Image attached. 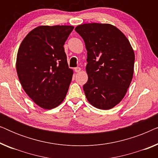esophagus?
Here are the masks:
<instances>
[{
    "instance_id": "34e87169",
    "label": "esophagus",
    "mask_w": 158,
    "mask_h": 158,
    "mask_svg": "<svg viewBox=\"0 0 158 158\" xmlns=\"http://www.w3.org/2000/svg\"><path fill=\"white\" fill-rule=\"evenodd\" d=\"M81 70V68H79V67H77V68H75V71L76 73H79Z\"/></svg>"
}]
</instances>
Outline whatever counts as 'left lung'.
I'll return each instance as SVG.
<instances>
[{"mask_svg":"<svg viewBox=\"0 0 158 158\" xmlns=\"http://www.w3.org/2000/svg\"><path fill=\"white\" fill-rule=\"evenodd\" d=\"M75 30L87 49L86 98L97 109H111L122 100L132 80V47L126 36L109 23H85Z\"/></svg>","mask_w":158,"mask_h":158,"instance_id":"1","label":"left lung"}]
</instances>
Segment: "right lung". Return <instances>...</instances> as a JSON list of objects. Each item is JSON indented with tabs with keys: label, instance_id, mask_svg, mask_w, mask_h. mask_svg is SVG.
Here are the masks:
<instances>
[{
	"label": "right lung",
	"instance_id": "1",
	"mask_svg": "<svg viewBox=\"0 0 158 158\" xmlns=\"http://www.w3.org/2000/svg\"><path fill=\"white\" fill-rule=\"evenodd\" d=\"M72 26H40L23 39L19 48V81L34 103L45 109L57 107L65 98L73 71L69 68L64 44Z\"/></svg>",
	"mask_w": 158,
	"mask_h": 158
}]
</instances>
